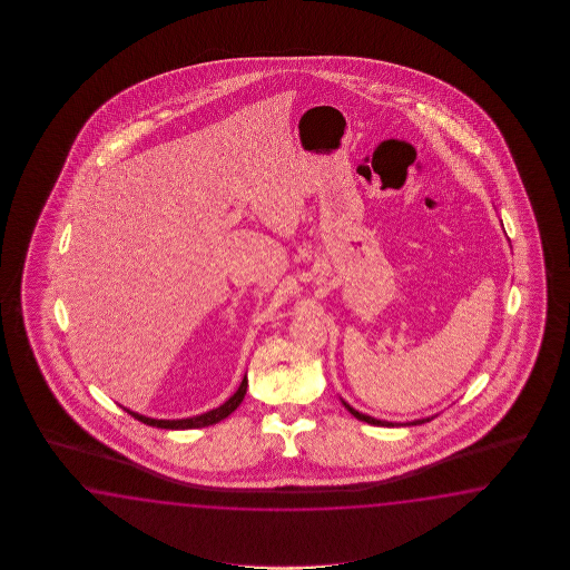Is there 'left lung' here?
<instances>
[{
  "instance_id": "8db88e82",
  "label": "left lung",
  "mask_w": 570,
  "mask_h": 570,
  "mask_svg": "<svg viewBox=\"0 0 570 570\" xmlns=\"http://www.w3.org/2000/svg\"><path fill=\"white\" fill-rule=\"evenodd\" d=\"M342 405L348 410V412L356 417V420H361V422H366V424L371 425H387V428H393V425H420L425 424V422H430V420H434L436 415H432V417H422V420H413V422H405V424H401V422H385V420H376V417H371V415H366V413L356 412L352 405H348L346 401L342 400Z\"/></svg>"
}]
</instances>
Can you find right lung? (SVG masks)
I'll list each match as a JSON object with an SVG mask.
<instances>
[{
    "label": "right lung",
    "instance_id": "obj_1",
    "mask_svg": "<svg viewBox=\"0 0 570 570\" xmlns=\"http://www.w3.org/2000/svg\"><path fill=\"white\" fill-rule=\"evenodd\" d=\"M246 387H248V379L244 375L240 387L236 389V393L232 395L230 400L224 401L216 410H209L206 413H199L194 417H183V420H155V417H146L140 413L132 412V410H126L124 412L130 413L134 420L142 422L146 425H155V428H163V430H194V428H206V425H214L226 420L240 403H243L244 395H246Z\"/></svg>",
    "mask_w": 570,
    "mask_h": 570
}]
</instances>
